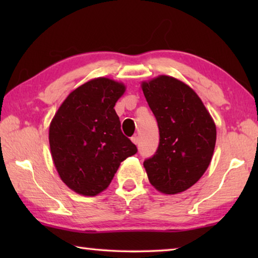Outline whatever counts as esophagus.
<instances>
[{
	"label": "esophagus",
	"mask_w": 258,
	"mask_h": 258,
	"mask_svg": "<svg viewBox=\"0 0 258 258\" xmlns=\"http://www.w3.org/2000/svg\"><path fill=\"white\" fill-rule=\"evenodd\" d=\"M131 141H132V142L134 143V145L137 146L138 143H139V138L137 137V135H135V137H132V138H131Z\"/></svg>",
	"instance_id": "34e87169"
}]
</instances>
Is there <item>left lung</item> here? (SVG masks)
Wrapping results in <instances>:
<instances>
[{
	"label": "left lung",
	"instance_id": "1",
	"mask_svg": "<svg viewBox=\"0 0 258 258\" xmlns=\"http://www.w3.org/2000/svg\"><path fill=\"white\" fill-rule=\"evenodd\" d=\"M141 89L159 128L158 149L143 163L148 178L161 194H180L211 164L216 125L198 94L175 77L159 75Z\"/></svg>",
	"mask_w": 258,
	"mask_h": 258
}]
</instances>
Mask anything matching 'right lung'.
<instances>
[{"label":"right lung","mask_w":258,"mask_h":258,"mask_svg":"<svg viewBox=\"0 0 258 258\" xmlns=\"http://www.w3.org/2000/svg\"><path fill=\"white\" fill-rule=\"evenodd\" d=\"M125 91L121 82L93 78L73 90L51 120L52 160L61 181L78 195L106 190L121 161L137 154L113 109Z\"/></svg>","instance_id":"obj_1"}]
</instances>
